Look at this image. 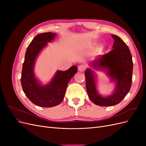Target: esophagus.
I'll list each match as a JSON object with an SVG mask.
<instances>
[{
	"instance_id": "1",
	"label": "esophagus",
	"mask_w": 146,
	"mask_h": 146,
	"mask_svg": "<svg viewBox=\"0 0 146 146\" xmlns=\"http://www.w3.org/2000/svg\"><path fill=\"white\" fill-rule=\"evenodd\" d=\"M85 69H86V66L85 65H80L78 68V70L79 72H83L84 70H85Z\"/></svg>"
}]
</instances>
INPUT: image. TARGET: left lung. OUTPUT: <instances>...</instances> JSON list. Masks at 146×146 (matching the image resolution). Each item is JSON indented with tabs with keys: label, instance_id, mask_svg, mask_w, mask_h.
<instances>
[{
	"label": "left lung",
	"instance_id": "8db88e82",
	"mask_svg": "<svg viewBox=\"0 0 146 146\" xmlns=\"http://www.w3.org/2000/svg\"><path fill=\"white\" fill-rule=\"evenodd\" d=\"M114 39L112 50L100 55L90 65L96 70H105L111 80L115 83V88L111 95L104 97L99 94L96 88V75L91 68L85 72L86 88L89 99L94 104L110 107L118 104L129 92L132 81L133 61L130 51L122 39L116 35Z\"/></svg>",
	"mask_w": 146,
	"mask_h": 146
}]
</instances>
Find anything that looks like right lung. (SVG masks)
<instances>
[{"label":"right lung","mask_w":146,"mask_h":146,"mask_svg":"<svg viewBox=\"0 0 146 146\" xmlns=\"http://www.w3.org/2000/svg\"><path fill=\"white\" fill-rule=\"evenodd\" d=\"M56 35L51 32L36 35L27 48L23 66L21 82L23 91L33 104L41 107L59 105L64 99L69 81L77 72L76 66L64 71L57 70L54 78L46 85H41L35 77L34 68L37 56Z\"/></svg>","instance_id":"obj_1"}]
</instances>
